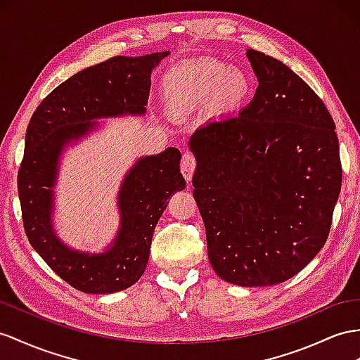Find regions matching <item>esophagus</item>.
Masks as SVG:
<instances>
[{
  "label": "esophagus",
  "mask_w": 360,
  "mask_h": 360,
  "mask_svg": "<svg viewBox=\"0 0 360 360\" xmlns=\"http://www.w3.org/2000/svg\"><path fill=\"white\" fill-rule=\"evenodd\" d=\"M195 169H196V158H195V156H193L191 153H184L182 161H181V172H182L184 178H186L187 182L191 181L193 173H195Z\"/></svg>",
  "instance_id": "esophagus-1"
}]
</instances>
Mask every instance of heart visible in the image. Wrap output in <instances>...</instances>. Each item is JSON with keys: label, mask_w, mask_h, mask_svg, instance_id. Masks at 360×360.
<instances>
[{"label": "heart", "mask_w": 360, "mask_h": 360, "mask_svg": "<svg viewBox=\"0 0 360 360\" xmlns=\"http://www.w3.org/2000/svg\"><path fill=\"white\" fill-rule=\"evenodd\" d=\"M250 84L242 72L219 62H198L179 67L165 77V97L174 114L188 115L211 101L220 112L243 103Z\"/></svg>", "instance_id": "heart-1"}]
</instances>
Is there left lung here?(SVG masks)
<instances>
[{
    "instance_id": "left-lung-1",
    "label": "left lung",
    "mask_w": 360,
    "mask_h": 360,
    "mask_svg": "<svg viewBox=\"0 0 360 360\" xmlns=\"http://www.w3.org/2000/svg\"><path fill=\"white\" fill-rule=\"evenodd\" d=\"M259 86L237 115L190 136L193 196L220 278L260 288L297 275L324 246L342 184L335 122L278 59L248 50Z\"/></svg>"
}]
</instances>
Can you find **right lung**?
I'll use <instances>...</instances> for the list:
<instances>
[{
    "label": "right lung",
    "mask_w": 360,
    "mask_h": 360,
    "mask_svg": "<svg viewBox=\"0 0 360 360\" xmlns=\"http://www.w3.org/2000/svg\"><path fill=\"white\" fill-rule=\"evenodd\" d=\"M170 51L117 56L79 71L42 100L27 127L18 172V193L27 238L63 281L85 293L131 288L146 271L155 226L173 193L186 188L181 152L169 147L138 158L120 186V228L105 251H79L63 243L53 226L54 187L62 153L97 131V120L144 115L150 76Z\"/></svg>",
    "instance_id": "add662e5"
}]
</instances>
